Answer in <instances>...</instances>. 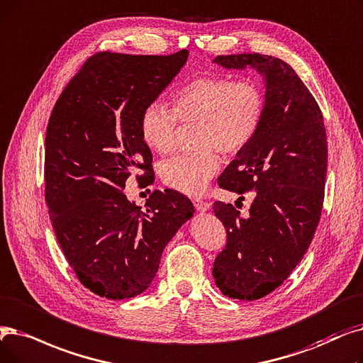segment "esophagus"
<instances>
[{
	"label": "esophagus",
	"instance_id": "esophagus-1",
	"mask_svg": "<svg viewBox=\"0 0 363 363\" xmlns=\"http://www.w3.org/2000/svg\"><path fill=\"white\" fill-rule=\"evenodd\" d=\"M194 206L199 212H206L211 209V203L209 201H203V200H194Z\"/></svg>",
	"mask_w": 363,
	"mask_h": 363
}]
</instances>
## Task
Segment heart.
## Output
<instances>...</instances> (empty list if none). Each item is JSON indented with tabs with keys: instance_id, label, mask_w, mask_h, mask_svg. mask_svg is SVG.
<instances>
[{
	"instance_id": "b5f03b06",
	"label": "heart",
	"mask_w": 363,
	"mask_h": 363,
	"mask_svg": "<svg viewBox=\"0 0 363 363\" xmlns=\"http://www.w3.org/2000/svg\"><path fill=\"white\" fill-rule=\"evenodd\" d=\"M265 111V90L254 78L230 75L200 77L173 96V109L152 102L140 114V136L155 152L167 154L175 145L178 124L199 123L197 152L163 162V181L188 196H200L219 170L213 148L238 154L257 136Z\"/></svg>"
}]
</instances>
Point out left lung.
<instances>
[{"label":"left lung","mask_w":363,"mask_h":363,"mask_svg":"<svg viewBox=\"0 0 363 363\" xmlns=\"http://www.w3.org/2000/svg\"><path fill=\"white\" fill-rule=\"evenodd\" d=\"M227 69L254 68L265 84V111L252 143L218 179L224 190L255 191L249 215L213 203L227 245L213 262L224 295L254 301L279 288L301 262L320 220L328 166L320 108L291 65L259 53L216 56Z\"/></svg>","instance_id":"8db88e82"}]
</instances>
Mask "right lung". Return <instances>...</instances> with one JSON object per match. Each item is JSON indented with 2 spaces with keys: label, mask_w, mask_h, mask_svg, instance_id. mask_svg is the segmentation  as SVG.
I'll return each instance as SVG.
<instances>
[{
  "label": "right lung",
  "mask_w": 363,
  "mask_h": 363,
  "mask_svg": "<svg viewBox=\"0 0 363 363\" xmlns=\"http://www.w3.org/2000/svg\"><path fill=\"white\" fill-rule=\"evenodd\" d=\"M169 56L99 52L86 60L53 108L45 132V201L59 246L89 291L108 299L148 289L163 249L194 213L178 191H154L145 211L123 193L152 154L140 114L185 65Z\"/></svg>",
  "instance_id": "right-lung-1"
}]
</instances>
